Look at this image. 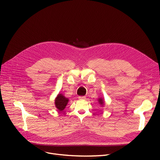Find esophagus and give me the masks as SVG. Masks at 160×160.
Returning <instances> with one entry per match:
<instances>
[{
	"label": "esophagus",
	"mask_w": 160,
	"mask_h": 160,
	"mask_svg": "<svg viewBox=\"0 0 160 160\" xmlns=\"http://www.w3.org/2000/svg\"><path fill=\"white\" fill-rule=\"evenodd\" d=\"M78 98L80 100H84V99H86V97H84V96H80L78 97Z\"/></svg>",
	"instance_id": "obj_1"
}]
</instances>
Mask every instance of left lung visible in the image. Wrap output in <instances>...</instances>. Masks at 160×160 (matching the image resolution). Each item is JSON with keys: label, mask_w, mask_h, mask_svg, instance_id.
I'll return each mask as SVG.
<instances>
[{"label": "left lung", "mask_w": 160, "mask_h": 160, "mask_svg": "<svg viewBox=\"0 0 160 160\" xmlns=\"http://www.w3.org/2000/svg\"><path fill=\"white\" fill-rule=\"evenodd\" d=\"M98 102H99L100 104H104V102H103V100H102V98H99L98 99Z\"/></svg>", "instance_id": "8db88e82"}]
</instances>
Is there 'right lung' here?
<instances>
[{
	"instance_id": "add662e5",
	"label": "right lung",
	"mask_w": 160,
	"mask_h": 160,
	"mask_svg": "<svg viewBox=\"0 0 160 160\" xmlns=\"http://www.w3.org/2000/svg\"><path fill=\"white\" fill-rule=\"evenodd\" d=\"M69 100L62 94H59L55 100L56 107L60 111H63L67 104Z\"/></svg>"
}]
</instances>
